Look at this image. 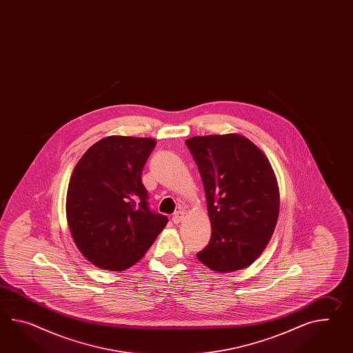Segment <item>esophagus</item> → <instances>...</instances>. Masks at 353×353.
<instances>
[{"instance_id":"34e87169","label":"esophagus","mask_w":353,"mask_h":353,"mask_svg":"<svg viewBox=\"0 0 353 353\" xmlns=\"http://www.w3.org/2000/svg\"><path fill=\"white\" fill-rule=\"evenodd\" d=\"M183 216H185V214H183V212H181V210H179V212H176V213H174V214L172 215L173 223H181V221L183 219Z\"/></svg>"}]
</instances>
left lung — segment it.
<instances>
[{
	"label": "left lung",
	"mask_w": 353,
	"mask_h": 353,
	"mask_svg": "<svg viewBox=\"0 0 353 353\" xmlns=\"http://www.w3.org/2000/svg\"><path fill=\"white\" fill-rule=\"evenodd\" d=\"M186 145L207 196L212 237L196 258L230 273L251 265L267 248L279 213V190L267 157L239 134L194 137Z\"/></svg>",
	"instance_id": "left-lung-1"
}]
</instances>
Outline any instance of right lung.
<instances>
[{
  "mask_svg": "<svg viewBox=\"0 0 353 353\" xmlns=\"http://www.w3.org/2000/svg\"><path fill=\"white\" fill-rule=\"evenodd\" d=\"M154 139L107 137L90 146L70 179L66 216L80 252L121 272L144 256L168 218L148 204L141 173Z\"/></svg>",
  "mask_w": 353,
  "mask_h": 353,
  "instance_id": "add662e5",
  "label": "right lung"
}]
</instances>
